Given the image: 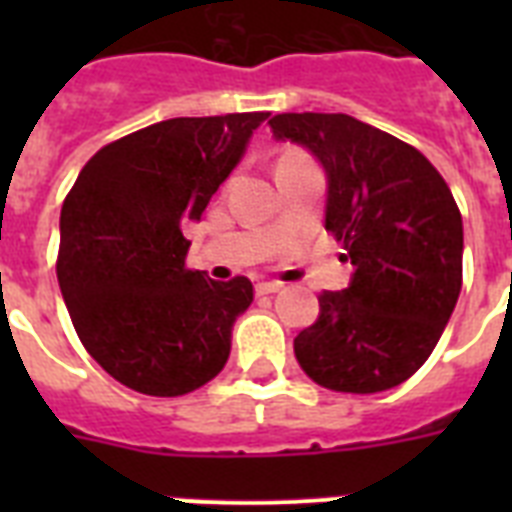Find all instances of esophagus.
Listing matches in <instances>:
<instances>
[{
	"instance_id": "obj_1",
	"label": "esophagus",
	"mask_w": 512,
	"mask_h": 512,
	"mask_svg": "<svg viewBox=\"0 0 512 512\" xmlns=\"http://www.w3.org/2000/svg\"><path fill=\"white\" fill-rule=\"evenodd\" d=\"M284 287V284H279V281H260L255 287L257 295H273V292H279V289Z\"/></svg>"
}]
</instances>
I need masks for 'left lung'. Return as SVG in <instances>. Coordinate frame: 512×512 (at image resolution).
<instances>
[{"mask_svg": "<svg viewBox=\"0 0 512 512\" xmlns=\"http://www.w3.org/2000/svg\"><path fill=\"white\" fill-rule=\"evenodd\" d=\"M276 140L327 170V231L356 268L321 292L316 324L295 337L303 372L337 393H380L420 369L462 289V215L433 164L348 114H276Z\"/></svg>", "mask_w": 512, "mask_h": 512, "instance_id": "left-lung-1", "label": "left lung"}]
</instances>
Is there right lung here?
<instances>
[{"mask_svg":"<svg viewBox=\"0 0 512 512\" xmlns=\"http://www.w3.org/2000/svg\"><path fill=\"white\" fill-rule=\"evenodd\" d=\"M265 111L180 116L108 143L60 209L58 284L82 345L146 396H185L220 374L252 281L185 265L188 220L239 164Z\"/></svg>","mask_w":512,"mask_h":512,"instance_id":"add662e5","label":"right lung"}]
</instances>
